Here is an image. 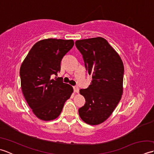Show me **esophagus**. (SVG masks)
<instances>
[{
    "label": "esophagus",
    "mask_w": 154,
    "mask_h": 154,
    "mask_svg": "<svg viewBox=\"0 0 154 154\" xmlns=\"http://www.w3.org/2000/svg\"><path fill=\"white\" fill-rule=\"evenodd\" d=\"M73 89L75 93H79V88L77 86H73Z\"/></svg>",
    "instance_id": "obj_1"
}]
</instances>
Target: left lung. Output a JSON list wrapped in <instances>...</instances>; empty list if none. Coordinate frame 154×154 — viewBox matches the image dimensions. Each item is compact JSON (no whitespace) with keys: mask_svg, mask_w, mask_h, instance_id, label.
Here are the masks:
<instances>
[{"mask_svg":"<svg viewBox=\"0 0 154 154\" xmlns=\"http://www.w3.org/2000/svg\"><path fill=\"white\" fill-rule=\"evenodd\" d=\"M86 70L93 80L87 89H80L85 104L79 109L85 122L97 125L112 113L123 92L124 65L119 55L101 37L77 40Z\"/></svg>","mask_w":154,"mask_h":154,"instance_id":"8db88e82","label":"left lung"}]
</instances>
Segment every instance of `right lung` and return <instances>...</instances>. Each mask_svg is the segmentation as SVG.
<instances>
[{
  "mask_svg": "<svg viewBox=\"0 0 154 154\" xmlns=\"http://www.w3.org/2000/svg\"><path fill=\"white\" fill-rule=\"evenodd\" d=\"M73 40L49 38L35 43L20 69L21 88L29 106L38 119L54 120L61 114L73 89L57 76L61 61L73 48Z\"/></svg>",
  "mask_w": 154,
  "mask_h": 154,
  "instance_id": "right-lung-1",
  "label": "right lung"
}]
</instances>
